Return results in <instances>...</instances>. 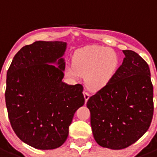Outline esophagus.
<instances>
[{
    "label": "esophagus",
    "mask_w": 157,
    "mask_h": 157,
    "mask_svg": "<svg viewBox=\"0 0 157 157\" xmlns=\"http://www.w3.org/2000/svg\"><path fill=\"white\" fill-rule=\"evenodd\" d=\"M83 95H84V98H85L86 102H87L88 99L90 98V94H89V92H87V91L85 90L83 91Z\"/></svg>",
    "instance_id": "esophagus-1"
}]
</instances>
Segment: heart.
I'll return each mask as SVG.
<instances>
[{"label":"heart","mask_w":157,"mask_h":157,"mask_svg":"<svg viewBox=\"0 0 157 157\" xmlns=\"http://www.w3.org/2000/svg\"><path fill=\"white\" fill-rule=\"evenodd\" d=\"M117 66L118 56L114 51L102 46H90L78 51L73 63L67 64L64 71L67 77L75 78L86 75L87 87L98 90L109 82Z\"/></svg>","instance_id":"1"}]
</instances>
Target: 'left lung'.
Segmentation results:
<instances>
[{
    "label": "left lung",
    "instance_id": "obj_1",
    "mask_svg": "<svg viewBox=\"0 0 157 157\" xmlns=\"http://www.w3.org/2000/svg\"><path fill=\"white\" fill-rule=\"evenodd\" d=\"M123 52L122 65L86 103L94 139L111 149L138 141L149 129L154 109L149 65L134 51Z\"/></svg>",
    "mask_w": 157,
    "mask_h": 157
}]
</instances>
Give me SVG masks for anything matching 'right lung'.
<instances>
[{
	"label": "right lung",
	"instance_id": "add662e5",
	"mask_svg": "<svg viewBox=\"0 0 157 157\" xmlns=\"http://www.w3.org/2000/svg\"><path fill=\"white\" fill-rule=\"evenodd\" d=\"M66 47V42L56 41L25 45L7 72L5 102L11 126L19 139L35 149L61 146L75 112L85 103L82 86L62 82Z\"/></svg>",
	"mask_w": 157,
	"mask_h": 157
}]
</instances>
